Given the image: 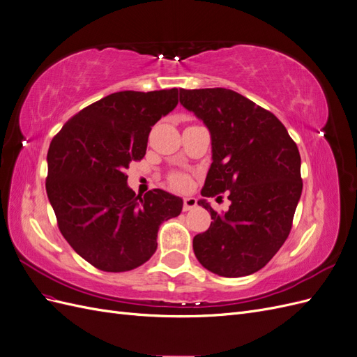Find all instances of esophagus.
Masks as SVG:
<instances>
[{
  "mask_svg": "<svg viewBox=\"0 0 357 357\" xmlns=\"http://www.w3.org/2000/svg\"><path fill=\"white\" fill-rule=\"evenodd\" d=\"M197 207V199L195 198H185V201H183V211H189L192 208Z\"/></svg>",
  "mask_w": 357,
  "mask_h": 357,
  "instance_id": "34e87169",
  "label": "esophagus"
}]
</instances>
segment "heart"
Here are the masks:
<instances>
[{"instance_id": "b5f03b06", "label": "heart", "mask_w": 357, "mask_h": 357, "mask_svg": "<svg viewBox=\"0 0 357 357\" xmlns=\"http://www.w3.org/2000/svg\"><path fill=\"white\" fill-rule=\"evenodd\" d=\"M169 183L174 189L183 190L189 186V178L185 174H181V172H174V174L169 176Z\"/></svg>"}]
</instances>
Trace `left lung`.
I'll use <instances>...</instances> for the list:
<instances>
[{
    "label": "left lung",
    "mask_w": 357,
    "mask_h": 357,
    "mask_svg": "<svg viewBox=\"0 0 357 357\" xmlns=\"http://www.w3.org/2000/svg\"><path fill=\"white\" fill-rule=\"evenodd\" d=\"M180 102L211 134L213 164L201 195L228 192L231 201L225 214L198 201L213 222L195 235L193 252L214 274L250 275L271 261L290 234L302 192L298 146L271 112L235 91L180 89Z\"/></svg>",
    "instance_id": "8db88e82"
}]
</instances>
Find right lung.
<instances>
[{"instance_id":"obj_1","label":"right lung","mask_w":357,"mask_h":357,"mask_svg":"<svg viewBox=\"0 0 357 357\" xmlns=\"http://www.w3.org/2000/svg\"><path fill=\"white\" fill-rule=\"evenodd\" d=\"M177 104V88L114 92L74 114L52 139L46 190L59 231L101 271L147 262L160 223L181 213V198L160 189L135 195L125 174L144 158L152 126Z\"/></svg>"}]
</instances>
